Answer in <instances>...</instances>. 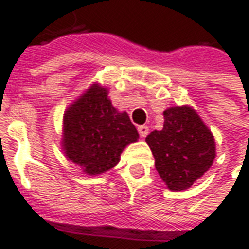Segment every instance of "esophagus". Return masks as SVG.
I'll use <instances>...</instances> for the list:
<instances>
[{"label":"esophagus","mask_w":249,"mask_h":249,"mask_svg":"<svg viewBox=\"0 0 249 249\" xmlns=\"http://www.w3.org/2000/svg\"><path fill=\"white\" fill-rule=\"evenodd\" d=\"M137 130H139V133H140V136L144 139V137H146V135L149 133V128L148 126H145V125H140L139 128H137Z\"/></svg>","instance_id":"obj_1"}]
</instances>
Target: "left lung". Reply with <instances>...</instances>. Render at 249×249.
<instances>
[{
	"label": "left lung",
	"mask_w": 249,
	"mask_h": 249,
	"mask_svg": "<svg viewBox=\"0 0 249 249\" xmlns=\"http://www.w3.org/2000/svg\"><path fill=\"white\" fill-rule=\"evenodd\" d=\"M157 172L171 191H184L213 164L216 145L212 132L188 105L164 112V128L146 136Z\"/></svg>",
	"instance_id": "1"
}]
</instances>
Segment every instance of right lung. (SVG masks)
I'll return each mask as SVG.
<instances>
[{
	"instance_id": "right-lung-1",
	"label": "right lung",
	"mask_w": 249,
	"mask_h": 249,
	"mask_svg": "<svg viewBox=\"0 0 249 249\" xmlns=\"http://www.w3.org/2000/svg\"><path fill=\"white\" fill-rule=\"evenodd\" d=\"M62 123V151L90 176L116 167L125 146L139 139L128 113L114 108L100 84H92L69 105Z\"/></svg>"
}]
</instances>
